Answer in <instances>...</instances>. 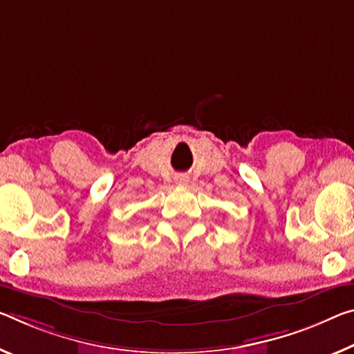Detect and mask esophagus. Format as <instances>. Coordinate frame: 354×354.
Masks as SVG:
<instances>
[{
	"mask_svg": "<svg viewBox=\"0 0 354 354\" xmlns=\"http://www.w3.org/2000/svg\"><path fill=\"white\" fill-rule=\"evenodd\" d=\"M176 183L178 184H186L187 183V178L183 176V175H179V176H176Z\"/></svg>",
	"mask_w": 354,
	"mask_h": 354,
	"instance_id": "obj_1",
	"label": "esophagus"
}]
</instances>
